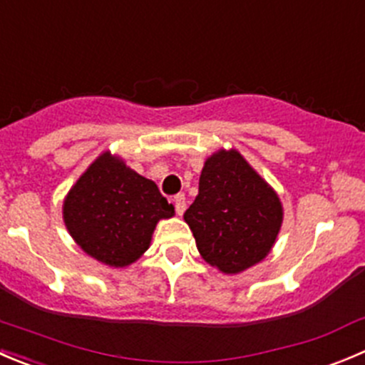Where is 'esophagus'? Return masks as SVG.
<instances>
[{"label":"esophagus","instance_id":"obj_1","mask_svg":"<svg viewBox=\"0 0 365 365\" xmlns=\"http://www.w3.org/2000/svg\"><path fill=\"white\" fill-rule=\"evenodd\" d=\"M173 203H175L176 214L182 215L183 212H185V196H183V194H176V196L173 197Z\"/></svg>","mask_w":365,"mask_h":365}]
</instances>
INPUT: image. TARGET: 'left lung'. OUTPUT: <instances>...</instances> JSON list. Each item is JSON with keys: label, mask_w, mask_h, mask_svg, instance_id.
I'll return each instance as SVG.
<instances>
[{"label": "left lung", "mask_w": 365, "mask_h": 365, "mask_svg": "<svg viewBox=\"0 0 365 365\" xmlns=\"http://www.w3.org/2000/svg\"><path fill=\"white\" fill-rule=\"evenodd\" d=\"M282 217L277 192L235 150H221L205 162L200 194L183 214L201 257L226 274L265 258Z\"/></svg>", "instance_id": "left-lung-1"}]
</instances>
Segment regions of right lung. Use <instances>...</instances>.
Instances as JSON below:
<instances>
[{"label":"right lung","instance_id":"1","mask_svg":"<svg viewBox=\"0 0 365 365\" xmlns=\"http://www.w3.org/2000/svg\"><path fill=\"white\" fill-rule=\"evenodd\" d=\"M173 214L155 182L110 153L91 164L63 201V221L78 246L112 267L135 262L157 222Z\"/></svg>","mask_w":365,"mask_h":365}]
</instances>
